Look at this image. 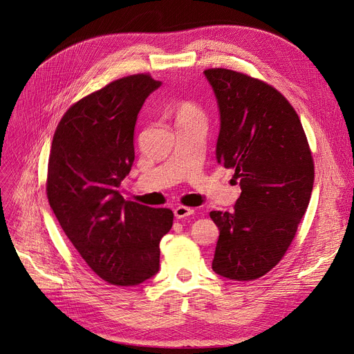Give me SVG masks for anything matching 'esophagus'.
<instances>
[{"label": "esophagus", "instance_id": "esophagus-1", "mask_svg": "<svg viewBox=\"0 0 354 354\" xmlns=\"http://www.w3.org/2000/svg\"><path fill=\"white\" fill-rule=\"evenodd\" d=\"M174 214H175V217H176L178 220H180V218H187V217H189V215H192V214H194V209L189 208V207L179 205V207L175 208Z\"/></svg>", "mask_w": 354, "mask_h": 354}]
</instances>
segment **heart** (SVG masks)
Segmentation results:
<instances>
[{
  "mask_svg": "<svg viewBox=\"0 0 354 354\" xmlns=\"http://www.w3.org/2000/svg\"><path fill=\"white\" fill-rule=\"evenodd\" d=\"M195 117H201V113L196 109V106L191 102H183L180 104L179 110H178V120L183 118H195Z\"/></svg>",
  "mask_w": 354,
  "mask_h": 354,
  "instance_id": "b5f03b06",
  "label": "heart"
}]
</instances>
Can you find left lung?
I'll use <instances>...</instances> for the list:
<instances>
[{"instance_id": "left-lung-1", "label": "left lung", "mask_w": 354, "mask_h": 354, "mask_svg": "<svg viewBox=\"0 0 354 354\" xmlns=\"http://www.w3.org/2000/svg\"><path fill=\"white\" fill-rule=\"evenodd\" d=\"M220 113L215 158L234 169V211H211L220 230L212 270L253 281L279 263L308 208L314 162L301 120L273 86L230 69L204 71Z\"/></svg>"}]
</instances>
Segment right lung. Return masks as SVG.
<instances>
[{
  "mask_svg": "<svg viewBox=\"0 0 354 354\" xmlns=\"http://www.w3.org/2000/svg\"><path fill=\"white\" fill-rule=\"evenodd\" d=\"M162 85L139 73L73 104L53 136L48 199L86 265L111 285H139L159 270V243L174 212L126 201L118 188L134 162V127Z\"/></svg>",
  "mask_w": 354,
  "mask_h": 354,
  "instance_id": "obj_1",
  "label": "right lung"
}]
</instances>
